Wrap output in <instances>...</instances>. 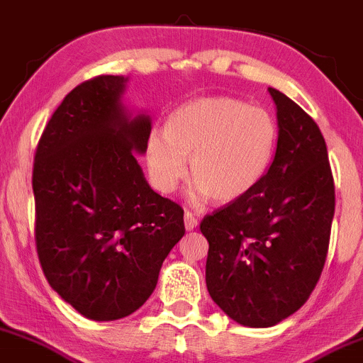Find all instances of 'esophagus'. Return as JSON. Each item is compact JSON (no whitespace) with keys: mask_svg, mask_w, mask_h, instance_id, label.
Instances as JSON below:
<instances>
[{"mask_svg":"<svg viewBox=\"0 0 363 363\" xmlns=\"http://www.w3.org/2000/svg\"><path fill=\"white\" fill-rule=\"evenodd\" d=\"M183 223H185V228H186V230H194V228L197 227L199 221H197V218L194 216L192 213L185 211V216H183Z\"/></svg>","mask_w":363,"mask_h":363,"instance_id":"esophagus-1","label":"esophagus"}]
</instances>
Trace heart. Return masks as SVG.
Segmentation results:
<instances>
[{
  "mask_svg": "<svg viewBox=\"0 0 363 363\" xmlns=\"http://www.w3.org/2000/svg\"><path fill=\"white\" fill-rule=\"evenodd\" d=\"M275 147L277 124L270 112L230 96H211L171 112L164 131L154 130L147 138L145 161L159 192L178 189L190 159V201L201 204L213 196L232 202L258 186Z\"/></svg>",
  "mask_w": 363,
  "mask_h": 363,
  "instance_id": "heart-1",
  "label": "heart"
}]
</instances>
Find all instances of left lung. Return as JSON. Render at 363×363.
I'll list each match as a JSON object with an SVG mask.
<instances>
[{"label": "left lung", "mask_w": 363, "mask_h": 363, "mask_svg": "<svg viewBox=\"0 0 363 363\" xmlns=\"http://www.w3.org/2000/svg\"><path fill=\"white\" fill-rule=\"evenodd\" d=\"M268 91L279 126L274 161L255 190L201 221L209 296L245 327H272L305 305L325 264L336 204L317 123Z\"/></svg>", "instance_id": "1"}]
</instances>
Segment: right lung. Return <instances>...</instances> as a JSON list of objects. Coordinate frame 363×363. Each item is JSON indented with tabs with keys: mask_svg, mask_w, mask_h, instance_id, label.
<instances>
[{
	"mask_svg": "<svg viewBox=\"0 0 363 363\" xmlns=\"http://www.w3.org/2000/svg\"><path fill=\"white\" fill-rule=\"evenodd\" d=\"M128 77L96 76L58 105L34 155L38 258L46 280L89 320H118L155 289L185 233L183 209L147 183L135 157L152 123L121 96Z\"/></svg>",
	"mask_w": 363,
	"mask_h": 363,
	"instance_id": "right-lung-1",
	"label": "right lung"
}]
</instances>
